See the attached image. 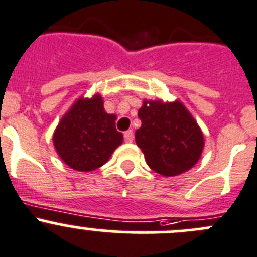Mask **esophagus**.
<instances>
[{
    "mask_svg": "<svg viewBox=\"0 0 257 257\" xmlns=\"http://www.w3.org/2000/svg\"><path fill=\"white\" fill-rule=\"evenodd\" d=\"M133 138H134V136H133V131H132V129L124 132V141H125L126 143H132V142H133Z\"/></svg>",
    "mask_w": 257,
    "mask_h": 257,
    "instance_id": "obj_1",
    "label": "esophagus"
}]
</instances>
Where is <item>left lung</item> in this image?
I'll list each match as a JSON object with an SVG mask.
<instances>
[{
	"mask_svg": "<svg viewBox=\"0 0 257 257\" xmlns=\"http://www.w3.org/2000/svg\"><path fill=\"white\" fill-rule=\"evenodd\" d=\"M138 116L137 146L147 164L166 177L184 173L197 163L203 149V134L193 116L178 100L144 101Z\"/></svg>",
	"mask_w": 257,
	"mask_h": 257,
	"instance_id": "left-lung-1",
	"label": "left lung"
}]
</instances>
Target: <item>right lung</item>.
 <instances>
[{"label": "right lung", "mask_w": 257, "mask_h": 257, "mask_svg": "<svg viewBox=\"0 0 257 257\" xmlns=\"http://www.w3.org/2000/svg\"><path fill=\"white\" fill-rule=\"evenodd\" d=\"M115 119L104 110L100 95L79 99L54 133L52 141L60 158L79 172H90L105 164L123 142Z\"/></svg>", "instance_id": "right-lung-1"}]
</instances>
